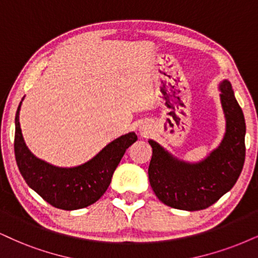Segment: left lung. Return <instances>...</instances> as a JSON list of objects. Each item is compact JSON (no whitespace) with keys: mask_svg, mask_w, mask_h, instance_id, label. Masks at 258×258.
I'll return each mask as SVG.
<instances>
[{"mask_svg":"<svg viewBox=\"0 0 258 258\" xmlns=\"http://www.w3.org/2000/svg\"><path fill=\"white\" fill-rule=\"evenodd\" d=\"M220 90L226 134L220 146L201 163H184L153 140L148 141L153 148L149 183L166 206L190 212L208 208L230 191L240 176L245 161V119L230 82L222 81Z\"/></svg>","mask_w":258,"mask_h":258,"instance_id":"obj_1","label":"left lung"}]
</instances>
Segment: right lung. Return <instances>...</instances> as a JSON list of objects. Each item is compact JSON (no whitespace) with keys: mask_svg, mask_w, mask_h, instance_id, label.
<instances>
[{"mask_svg":"<svg viewBox=\"0 0 258 258\" xmlns=\"http://www.w3.org/2000/svg\"><path fill=\"white\" fill-rule=\"evenodd\" d=\"M15 116V159L28 186L47 203L63 211H75L97 202L111 183V178L124 153L138 140L135 133L120 136L101 149L84 165L71 168L56 167L34 157L21 134L19 113Z\"/></svg>","mask_w":258,"mask_h":258,"instance_id":"1","label":"right lung"}]
</instances>
